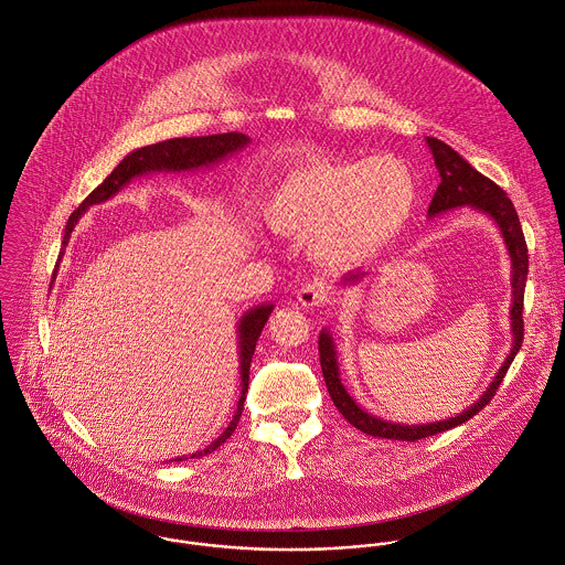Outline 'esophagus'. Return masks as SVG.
Masks as SVG:
<instances>
[{"instance_id":"esophagus-1","label":"esophagus","mask_w":565,"mask_h":565,"mask_svg":"<svg viewBox=\"0 0 565 565\" xmlns=\"http://www.w3.org/2000/svg\"><path fill=\"white\" fill-rule=\"evenodd\" d=\"M298 302L305 307V309H320L326 302H328V287L322 280H313V282H307L300 291H298Z\"/></svg>"}]
</instances>
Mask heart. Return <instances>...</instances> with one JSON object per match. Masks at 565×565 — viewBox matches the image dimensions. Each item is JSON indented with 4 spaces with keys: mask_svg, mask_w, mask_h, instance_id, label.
I'll return each instance as SVG.
<instances>
[{
    "mask_svg": "<svg viewBox=\"0 0 565 565\" xmlns=\"http://www.w3.org/2000/svg\"><path fill=\"white\" fill-rule=\"evenodd\" d=\"M415 204V173L396 157L313 159L276 182L260 215L280 237H311V254L326 267H352L392 242Z\"/></svg>",
    "mask_w": 565,
    "mask_h": 565,
    "instance_id": "heart-1",
    "label": "heart"
}]
</instances>
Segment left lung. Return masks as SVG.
Segmentation results:
<instances>
[{
  "label": "left lung",
  "mask_w": 565,
  "mask_h": 565,
  "mask_svg": "<svg viewBox=\"0 0 565 565\" xmlns=\"http://www.w3.org/2000/svg\"><path fill=\"white\" fill-rule=\"evenodd\" d=\"M426 146L435 159V167L439 171V186L430 200L428 206V217H437L446 211L452 209H461V206H470L479 213H483L487 217H491V222L498 226L509 258H511V294H513V302H511V311H509V320H511V332H513V343L511 350L504 359V363L500 365V370L495 372L493 381L489 383V387L481 394L479 401L470 404L468 408H463L461 413H457L455 417L448 419H439V422H426V424H401V422H390L383 419L379 415H372L367 411H363L359 404L352 401V396L345 392L341 379H339V363H337V348L332 341V334L328 328H323L320 332V363H322L323 381L328 387V394L332 398L334 406L339 408V413L359 430L372 435V437H383V439H401V441H415L422 437H430L437 433H444L448 428H455L463 422H468L472 415H477L484 404L489 403L495 394V390L500 387L509 365L513 363L515 354L522 348V339H524V322H522V309H524V287H526V276H529V249L524 242V233L520 226V217L513 209V202L507 198V193L491 182L489 178H484L481 171H477L470 162L466 161L459 152H455L450 146H446L444 141L435 139V137H426ZM370 271L356 269L350 271L341 278V285H356L361 282Z\"/></svg>",
  "instance_id": "obj_1"
}]
</instances>
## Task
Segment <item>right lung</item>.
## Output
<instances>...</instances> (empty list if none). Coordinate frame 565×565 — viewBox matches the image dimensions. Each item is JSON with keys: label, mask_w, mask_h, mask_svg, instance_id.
Segmentation results:
<instances>
[{"label": "right lung", "mask_w": 565, "mask_h": 565, "mask_svg": "<svg viewBox=\"0 0 565 565\" xmlns=\"http://www.w3.org/2000/svg\"><path fill=\"white\" fill-rule=\"evenodd\" d=\"M249 143V137L242 132H226V135H211V137H182V139H167L154 146H146V148H137L132 150L124 161L119 162L110 175L88 193V198L82 202L81 206L72 213L67 226H65V237H63V249L70 243V237L82 217V213L93 206V204H102L108 198L117 195L132 178L146 175V173H182V171H198V169H209L217 162L226 161L228 157L242 152L243 148ZM65 252H61L58 263L63 258ZM58 263L56 269L52 274V278H56L58 271ZM274 311V305H256L254 309L245 311L242 320L237 323V339H239V374H242V398L237 403V411L228 424V428L215 439L211 441L204 450L193 452L191 459L211 455L215 448H220L237 428L239 417H242L243 403H245V392H247V381H249V363H252V354L256 348V341L260 337V330L265 322L269 320ZM184 457H175V461H182Z\"/></svg>", "instance_id": "obj_1"}]
</instances>
